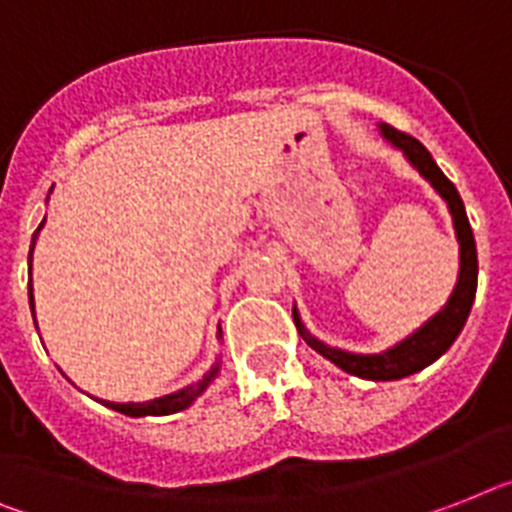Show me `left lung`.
Wrapping results in <instances>:
<instances>
[{"label":"left lung","instance_id":"obj_1","mask_svg":"<svg viewBox=\"0 0 512 512\" xmlns=\"http://www.w3.org/2000/svg\"><path fill=\"white\" fill-rule=\"evenodd\" d=\"M382 135L392 146H398L405 154V159L416 167L421 175L432 183V188L437 190L439 196L445 198L447 209L453 214L455 235H458L460 243V274L458 285H455L450 301L445 303V308L434 314L429 322L421 329H416L413 335L405 337L403 342H398L395 348L384 350V353H374V356H361V353H348V350L329 348L322 340L308 335V329L303 327L301 316L293 308L295 327L301 332L303 340L322 353L327 361H332L335 366H340L342 371H348L353 377L371 379V382H392V379L411 377L416 371L426 369L429 363L437 361L442 353H445L450 345L455 342V337L460 335V329L466 324L468 314H471V306H474L476 298V282H479V259H476V240L471 225H468L466 206H463V198L455 190V185L445 177V172L439 170L437 162L432 159V154L421 146V141H416L413 135L400 133L392 125L382 122Z\"/></svg>","mask_w":512,"mask_h":512}]
</instances>
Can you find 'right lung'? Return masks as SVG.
<instances>
[{
  "label": "right lung",
  "mask_w": 512,
  "mask_h": 512,
  "mask_svg": "<svg viewBox=\"0 0 512 512\" xmlns=\"http://www.w3.org/2000/svg\"><path fill=\"white\" fill-rule=\"evenodd\" d=\"M44 225V222H41ZM41 225H38V230H41ZM36 230V235H38ZM36 235H33L31 240V251L33 246H36ZM28 303H31V311H33V290L31 285H28ZM219 371V361L211 366V371L206 374L204 379H198L196 384H190V387H185V390L180 392H172V395H164V398H156V400H149V403H109V400H99V403H104L107 408H112V411H120L125 413V416H170V413H177V411H185L193 400L201 395V392L206 390L211 384V379L217 377Z\"/></svg>",
  "instance_id": "add662e5"
}]
</instances>
